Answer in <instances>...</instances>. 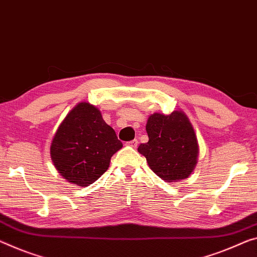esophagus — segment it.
I'll return each instance as SVG.
<instances>
[{
	"label": "esophagus",
	"mask_w": 257,
	"mask_h": 257,
	"mask_svg": "<svg viewBox=\"0 0 257 257\" xmlns=\"http://www.w3.org/2000/svg\"><path fill=\"white\" fill-rule=\"evenodd\" d=\"M127 146H130V147H133V148H137L138 147V140L134 139L132 141H128L127 144H126Z\"/></svg>",
	"instance_id": "1"
}]
</instances>
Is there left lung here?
Instances as JSON below:
<instances>
[{
  "instance_id": "1",
  "label": "left lung",
  "mask_w": 257,
  "mask_h": 257,
  "mask_svg": "<svg viewBox=\"0 0 257 257\" xmlns=\"http://www.w3.org/2000/svg\"><path fill=\"white\" fill-rule=\"evenodd\" d=\"M149 140L138 148L154 173L167 183L188 178L199 156L196 134L183 110L154 112L146 125Z\"/></svg>"
}]
</instances>
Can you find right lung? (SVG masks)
<instances>
[{
	"label": "right lung",
	"mask_w": 257,
	"mask_h": 257,
	"mask_svg": "<svg viewBox=\"0 0 257 257\" xmlns=\"http://www.w3.org/2000/svg\"><path fill=\"white\" fill-rule=\"evenodd\" d=\"M123 147L116 132L89 102H79L58 126L50 157L63 178L87 187L108 170L110 159Z\"/></svg>",
	"instance_id": "right-lung-1"
}]
</instances>
